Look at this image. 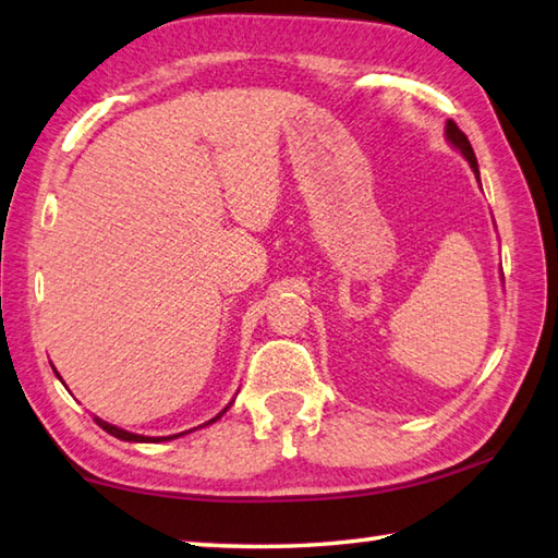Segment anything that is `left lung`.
I'll use <instances>...</instances> for the list:
<instances>
[{
	"label": "left lung",
	"instance_id": "8db88e82",
	"mask_svg": "<svg viewBox=\"0 0 558 558\" xmlns=\"http://www.w3.org/2000/svg\"><path fill=\"white\" fill-rule=\"evenodd\" d=\"M447 141L451 143V145H454V148L461 153V155H464L466 157V160H469V165H471V170H474L476 172V180H478V162H476V155H474V148H471V143H469V138H466V135L464 133H461V129H459V125L454 123V121H447Z\"/></svg>",
	"mask_w": 558,
	"mask_h": 558
}]
</instances>
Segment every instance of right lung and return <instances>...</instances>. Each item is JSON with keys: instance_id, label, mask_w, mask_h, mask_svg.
Returning a JSON list of instances; mask_svg holds the SVG:
<instances>
[{"instance_id": "1", "label": "right lung", "mask_w": 558, "mask_h": 558, "mask_svg": "<svg viewBox=\"0 0 558 558\" xmlns=\"http://www.w3.org/2000/svg\"><path fill=\"white\" fill-rule=\"evenodd\" d=\"M230 408V405H228ZM226 408V410H228ZM223 410V413H226ZM223 413H218L214 420H208L206 425H211V423H216V420L223 415ZM97 420V425L101 427V429H107L109 435H113V437H119V439H123V442H167V439H174V437H180V435H184V433H180V435H172V437H143V435H133V433H125V429H121V427H116V425H109V423H104V420H99V417H94Z\"/></svg>"}]
</instances>
